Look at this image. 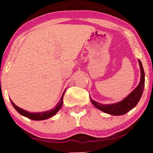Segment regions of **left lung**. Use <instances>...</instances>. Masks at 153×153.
Listing matches in <instances>:
<instances>
[{
    "mask_svg": "<svg viewBox=\"0 0 153 153\" xmlns=\"http://www.w3.org/2000/svg\"><path fill=\"white\" fill-rule=\"evenodd\" d=\"M141 71V78L139 85L133 90L126 97L118 102L113 104H104L100 103L91 98V101L95 108L106 114L113 116H120L127 114V112L137 106L138 102L141 99L143 94L144 85H145V72H144L143 65L140 60H138Z\"/></svg>",
    "mask_w": 153,
    "mask_h": 153,
    "instance_id": "left-lung-1",
    "label": "left lung"
}]
</instances>
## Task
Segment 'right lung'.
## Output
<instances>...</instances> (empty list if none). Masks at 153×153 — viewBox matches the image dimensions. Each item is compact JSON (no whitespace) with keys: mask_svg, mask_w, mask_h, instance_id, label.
<instances>
[{"mask_svg":"<svg viewBox=\"0 0 153 153\" xmlns=\"http://www.w3.org/2000/svg\"><path fill=\"white\" fill-rule=\"evenodd\" d=\"M66 89L65 90L63 93L60 97V101L58 102V104H56V106L55 107L52 108L51 110H48L46 111H42V112H29L28 111H26L23 108L19 107L16 105L13 102L10 100L11 101V103L12 104V106H14V108H15L16 111H17L19 114H20L22 116L26 117L29 119H31V120H47V119L51 118V117L55 116L58 111L60 109L61 106L63 104V96L64 94L65 93Z\"/></svg>","mask_w":153,"mask_h":153,"instance_id":"right-lung-1","label":"right lung"}]
</instances>
